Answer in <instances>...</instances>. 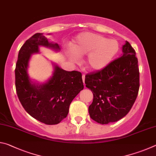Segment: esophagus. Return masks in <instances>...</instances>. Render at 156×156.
I'll return each instance as SVG.
<instances>
[{
	"label": "esophagus",
	"mask_w": 156,
	"mask_h": 156,
	"mask_svg": "<svg viewBox=\"0 0 156 156\" xmlns=\"http://www.w3.org/2000/svg\"><path fill=\"white\" fill-rule=\"evenodd\" d=\"M82 78H83V83L84 84V80H85V76H84V75H83V76H82Z\"/></svg>",
	"instance_id": "obj_1"
}]
</instances>
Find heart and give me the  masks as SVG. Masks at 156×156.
<instances>
[{"label":"heart","mask_w":156,"mask_h":156,"mask_svg":"<svg viewBox=\"0 0 156 156\" xmlns=\"http://www.w3.org/2000/svg\"><path fill=\"white\" fill-rule=\"evenodd\" d=\"M118 42L91 32L79 34L65 50V55L72 62H78L80 56L87 55L85 65L89 69L98 72L109 66L119 51Z\"/></svg>","instance_id":"heart-1"}]
</instances>
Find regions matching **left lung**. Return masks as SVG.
<instances>
[{"instance_id":"obj_1","label":"left lung","mask_w":156,"mask_h":156,"mask_svg":"<svg viewBox=\"0 0 156 156\" xmlns=\"http://www.w3.org/2000/svg\"><path fill=\"white\" fill-rule=\"evenodd\" d=\"M122 51L119 58L104 69L85 76L86 87L94 94L89 115L102 125L125 117L138 96L139 69L136 51L127 41Z\"/></svg>"}]
</instances>
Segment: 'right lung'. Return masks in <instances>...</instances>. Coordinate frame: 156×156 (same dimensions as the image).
<instances>
[{"label":"right lung","mask_w":156,"mask_h":156,"mask_svg":"<svg viewBox=\"0 0 156 156\" xmlns=\"http://www.w3.org/2000/svg\"><path fill=\"white\" fill-rule=\"evenodd\" d=\"M51 34H48L50 35ZM44 47L58 52L60 45L37 33L21 47L16 65V89L21 105L29 114L46 125H56L67 117L73 98L84 88L82 73L68 72L51 61V76L44 83L31 79L28 69L31 56L40 54Z\"/></svg>","instance_id":"obj_1"}]
</instances>
